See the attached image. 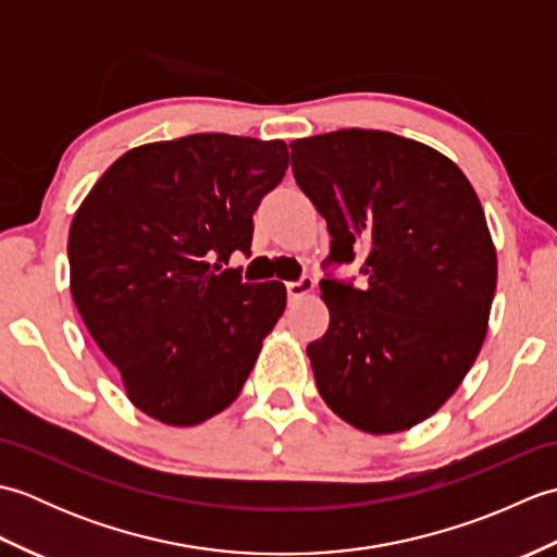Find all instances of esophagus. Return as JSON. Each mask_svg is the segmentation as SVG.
Segmentation results:
<instances>
[{
    "label": "esophagus",
    "mask_w": 557,
    "mask_h": 557,
    "mask_svg": "<svg viewBox=\"0 0 557 557\" xmlns=\"http://www.w3.org/2000/svg\"><path fill=\"white\" fill-rule=\"evenodd\" d=\"M313 292V280L311 277H299L297 282H287V297L292 301H297L301 297H306V294Z\"/></svg>",
    "instance_id": "34e87169"
}]
</instances>
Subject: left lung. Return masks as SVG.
<instances>
[{"label": "left lung", "instance_id": "obj_1", "mask_svg": "<svg viewBox=\"0 0 557 557\" xmlns=\"http://www.w3.org/2000/svg\"><path fill=\"white\" fill-rule=\"evenodd\" d=\"M292 172L327 222V265L363 253L361 285L321 280L330 325L306 347L339 419L397 433L453 397L486 337L498 258L474 186L429 146L342 128L289 144Z\"/></svg>", "mask_w": 557, "mask_h": 557}]
</instances>
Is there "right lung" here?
Returning a JSON list of instances; mask_svg holds the SVG:
<instances>
[{
  "label": "right lung",
  "instance_id": "add662e5",
  "mask_svg": "<svg viewBox=\"0 0 557 557\" xmlns=\"http://www.w3.org/2000/svg\"><path fill=\"white\" fill-rule=\"evenodd\" d=\"M287 164L285 140H160L124 152L76 210L71 297L148 417L196 425L242 393L287 289L220 268L251 256L253 212Z\"/></svg>",
  "mask_w": 557,
  "mask_h": 557
}]
</instances>
